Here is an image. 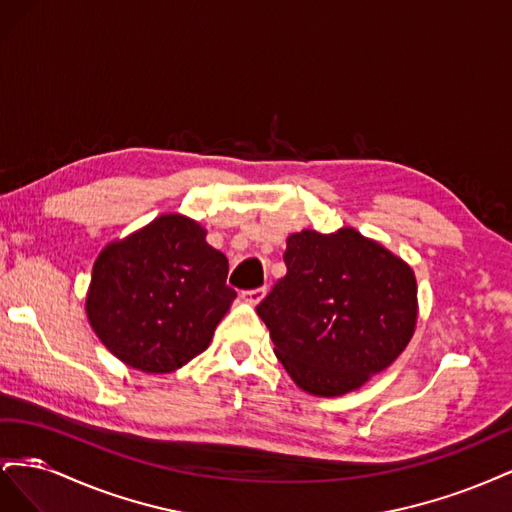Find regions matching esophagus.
<instances>
[{
	"label": "esophagus",
	"instance_id": "obj_1",
	"mask_svg": "<svg viewBox=\"0 0 512 512\" xmlns=\"http://www.w3.org/2000/svg\"><path fill=\"white\" fill-rule=\"evenodd\" d=\"M265 288H254V290H243L241 292V299L245 301V303H250V305H258L262 299H265Z\"/></svg>",
	"mask_w": 512,
	"mask_h": 512
}]
</instances>
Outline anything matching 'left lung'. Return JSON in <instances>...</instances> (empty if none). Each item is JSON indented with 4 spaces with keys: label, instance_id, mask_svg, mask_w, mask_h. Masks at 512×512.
Returning a JSON list of instances; mask_svg holds the SVG:
<instances>
[{
    "label": "left lung",
    "instance_id": "8db88e82",
    "mask_svg": "<svg viewBox=\"0 0 512 512\" xmlns=\"http://www.w3.org/2000/svg\"><path fill=\"white\" fill-rule=\"evenodd\" d=\"M286 275L256 307L294 384L318 397L356 391L414 335L408 262L354 228L286 239Z\"/></svg>",
    "mask_w": 512,
    "mask_h": 512
}]
</instances>
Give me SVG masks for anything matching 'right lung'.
Returning <instances> with one entry per match:
<instances>
[{
	"mask_svg": "<svg viewBox=\"0 0 512 512\" xmlns=\"http://www.w3.org/2000/svg\"><path fill=\"white\" fill-rule=\"evenodd\" d=\"M207 230L179 213L160 215L94 262L87 318L119 361L145 374H170L207 350L237 292L228 258Z\"/></svg>",
	"mask_w": 512,
	"mask_h": 512,
	"instance_id": "1",
	"label": "right lung"
}]
</instances>
